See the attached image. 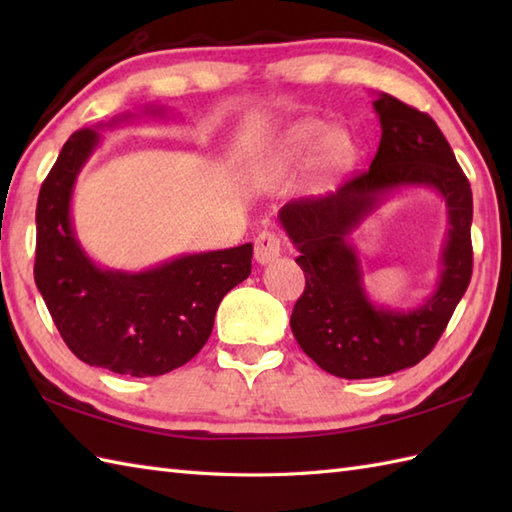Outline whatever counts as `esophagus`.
<instances>
[{
    "mask_svg": "<svg viewBox=\"0 0 512 512\" xmlns=\"http://www.w3.org/2000/svg\"><path fill=\"white\" fill-rule=\"evenodd\" d=\"M281 255V237L275 231H262L255 239V259L259 264H270Z\"/></svg>",
    "mask_w": 512,
    "mask_h": 512,
    "instance_id": "esophagus-1",
    "label": "esophagus"
}]
</instances>
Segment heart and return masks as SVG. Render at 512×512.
<instances>
[{
    "label": "heart",
    "instance_id": "obj_1",
    "mask_svg": "<svg viewBox=\"0 0 512 512\" xmlns=\"http://www.w3.org/2000/svg\"><path fill=\"white\" fill-rule=\"evenodd\" d=\"M321 134L323 125L317 121H301L297 125H292L277 143L273 158H270V165L275 169H281L290 165V162L303 158L314 145H317ZM345 151V138L341 134H330L323 140V165H336V162H341Z\"/></svg>",
    "mask_w": 512,
    "mask_h": 512
}]
</instances>
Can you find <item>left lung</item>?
I'll use <instances>...</instances> for the list:
<instances>
[{"label": "left lung", "mask_w": 512, "mask_h": 512, "mask_svg": "<svg viewBox=\"0 0 512 512\" xmlns=\"http://www.w3.org/2000/svg\"><path fill=\"white\" fill-rule=\"evenodd\" d=\"M380 145L367 171L319 198L281 206L279 222L297 246L306 290L290 328L301 350L328 374L376 378L413 367L447 328L473 273V193L447 138L429 114L380 94ZM431 186L448 202L450 237L439 288L416 311L376 309L366 299L357 258L346 235L387 192Z\"/></svg>", "instance_id": "left-lung-1"}]
</instances>
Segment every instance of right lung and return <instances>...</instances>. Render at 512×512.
<instances>
[{
    "mask_svg": "<svg viewBox=\"0 0 512 512\" xmlns=\"http://www.w3.org/2000/svg\"><path fill=\"white\" fill-rule=\"evenodd\" d=\"M96 145L94 129L74 132L41 184L35 284L83 363L138 378L167 374L209 341L220 301L250 275L253 244L182 255L143 273L99 268L70 217L76 176Z\"/></svg>",
    "mask_w": 512,
    "mask_h": 512,
    "instance_id": "right-lung-1",
    "label": "right lung"
}]
</instances>
